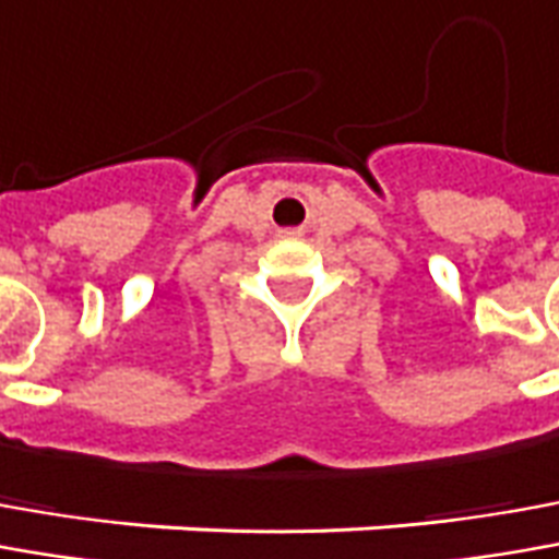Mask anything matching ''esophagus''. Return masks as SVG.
<instances>
[{"label":"esophagus","mask_w":559,"mask_h":559,"mask_svg":"<svg viewBox=\"0 0 559 559\" xmlns=\"http://www.w3.org/2000/svg\"><path fill=\"white\" fill-rule=\"evenodd\" d=\"M283 234H286V237H295V234H298V230H283Z\"/></svg>","instance_id":"34e87169"}]
</instances>
